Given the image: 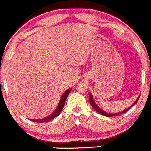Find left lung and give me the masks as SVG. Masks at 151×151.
Segmentation results:
<instances>
[{"label":"left lung","mask_w":151,"mask_h":151,"mask_svg":"<svg viewBox=\"0 0 151 151\" xmlns=\"http://www.w3.org/2000/svg\"><path fill=\"white\" fill-rule=\"evenodd\" d=\"M139 98H140V97H138V98H137V99L136 100V101L134 102L133 104L131 105V106H129V108H127V109L124 110V111H120V112H118V113H107V112H106V111H103V110L101 109H100L99 107L98 106H97L95 102H94V100H93V96H92V94H91V93H89V101H90V104H91V106H92V107L94 109L96 110V111H97V112L99 113L100 114L104 115V116H108V117H111V116H116V115H119V114H123V113L126 112V111H128V110H129V109L132 107V106H134V105L136 103H137V100L139 99Z\"/></svg>","instance_id":"1"}]
</instances>
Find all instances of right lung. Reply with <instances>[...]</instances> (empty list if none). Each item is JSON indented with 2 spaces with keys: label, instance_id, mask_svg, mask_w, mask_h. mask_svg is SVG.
<instances>
[{
  "label": "right lung",
  "instance_id": "obj_1",
  "mask_svg": "<svg viewBox=\"0 0 151 151\" xmlns=\"http://www.w3.org/2000/svg\"><path fill=\"white\" fill-rule=\"evenodd\" d=\"M70 91H71V88H70V89H68V90H66L65 91V93H63V94L62 95V96H61L60 101V102H59V104H58V107H57L56 109L55 110L54 112L52 113V114H50L49 116L43 118V119H31L30 120L35 122L42 123V122H49L50 120H51V119L55 118L56 116H58V115L60 114V111H62L63 106H64V105H65V103L66 99H67L69 93L70 92Z\"/></svg>",
  "mask_w": 151,
  "mask_h": 151
}]
</instances>
